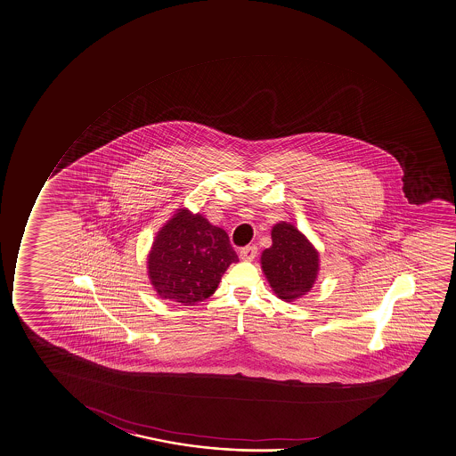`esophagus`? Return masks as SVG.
Masks as SVG:
<instances>
[{"label":"esophagus","instance_id":"34e87169","mask_svg":"<svg viewBox=\"0 0 456 456\" xmlns=\"http://www.w3.org/2000/svg\"><path fill=\"white\" fill-rule=\"evenodd\" d=\"M257 255L256 246H247L240 251V256L242 261L251 262Z\"/></svg>","mask_w":456,"mask_h":456}]
</instances>
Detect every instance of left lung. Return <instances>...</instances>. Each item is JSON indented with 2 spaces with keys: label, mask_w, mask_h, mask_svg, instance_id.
Returning <instances> with one entry per match:
<instances>
[{
  "label": "left lung",
  "mask_w": 456,
  "mask_h": 456,
  "mask_svg": "<svg viewBox=\"0 0 456 456\" xmlns=\"http://www.w3.org/2000/svg\"><path fill=\"white\" fill-rule=\"evenodd\" d=\"M272 240V247L262 251V272L277 297L297 300L317 281L318 251L297 227L285 221L273 227Z\"/></svg>",
  "instance_id": "8db88e82"
}]
</instances>
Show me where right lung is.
Masks as SVG:
<instances>
[{"label": "right lung", "mask_w": 456, "mask_h": 456, "mask_svg": "<svg viewBox=\"0 0 456 456\" xmlns=\"http://www.w3.org/2000/svg\"><path fill=\"white\" fill-rule=\"evenodd\" d=\"M238 261L223 229L179 209L154 238L147 268L160 297L191 306L210 297L225 270Z\"/></svg>", "instance_id": "1"}]
</instances>
